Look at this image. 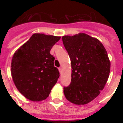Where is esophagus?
<instances>
[{
  "label": "esophagus",
  "instance_id": "34e87169",
  "mask_svg": "<svg viewBox=\"0 0 123 123\" xmlns=\"http://www.w3.org/2000/svg\"><path fill=\"white\" fill-rule=\"evenodd\" d=\"M59 71L60 73H61H61H62V68H59Z\"/></svg>",
  "mask_w": 123,
  "mask_h": 123
}]
</instances>
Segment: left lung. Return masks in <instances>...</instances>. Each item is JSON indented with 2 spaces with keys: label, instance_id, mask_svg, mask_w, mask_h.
Here are the masks:
<instances>
[{
  "label": "left lung",
  "instance_id": "obj_1",
  "mask_svg": "<svg viewBox=\"0 0 123 123\" xmlns=\"http://www.w3.org/2000/svg\"><path fill=\"white\" fill-rule=\"evenodd\" d=\"M62 41L71 60V81L64 87L66 98L76 105H86L103 89L109 77L111 62L98 39L85 33L64 36Z\"/></svg>",
  "mask_w": 123,
  "mask_h": 123
}]
</instances>
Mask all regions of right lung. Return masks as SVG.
<instances>
[{
    "mask_svg": "<svg viewBox=\"0 0 123 123\" xmlns=\"http://www.w3.org/2000/svg\"><path fill=\"white\" fill-rule=\"evenodd\" d=\"M60 39V36L34 34L13 55L11 65L12 80L28 99L44 100L57 82L59 72L50 52Z\"/></svg>",
    "mask_w": 123,
    "mask_h": 123,
    "instance_id": "1",
    "label": "right lung"
}]
</instances>
